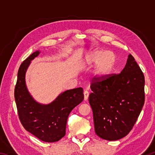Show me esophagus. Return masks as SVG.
<instances>
[{
	"mask_svg": "<svg viewBox=\"0 0 155 155\" xmlns=\"http://www.w3.org/2000/svg\"><path fill=\"white\" fill-rule=\"evenodd\" d=\"M84 100L85 101H87L88 99V97H89V92L87 90H85L84 91Z\"/></svg>",
	"mask_w": 155,
	"mask_h": 155,
	"instance_id": "obj_1",
	"label": "esophagus"
}]
</instances>
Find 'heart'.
Wrapping results in <instances>:
<instances>
[{"instance_id":"b5f03b06","label":"heart","mask_w":155,"mask_h":155,"mask_svg":"<svg viewBox=\"0 0 155 155\" xmlns=\"http://www.w3.org/2000/svg\"><path fill=\"white\" fill-rule=\"evenodd\" d=\"M85 64L88 67H93L97 64L96 76L99 78L105 77L114 70L115 57L111 52L96 50L86 56Z\"/></svg>"}]
</instances>
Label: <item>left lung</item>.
<instances>
[{
	"mask_svg": "<svg viewBox=\"0 0 155 155\" xmlns=\"http://www.w3.org/2000/svg\"><path fill=\"white\" fill-rule=\"evenodd\" d=\"M144 76L131 54L118 74L91 84L89 102L96 135L115 141L128 134L144 104Z\"/></svg>",
	"mask_w": 155,
	"mask_h": 155,
	"instance_id": "left-lung-1",
	"label": "left lung"
}]
</instances>
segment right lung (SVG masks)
<instances>
[{
  "label": "right lung",
  "mask_w": 155,
  "mask_h": 155,
  "mask_svg": "<svg viewBox=\"0 0 155 155\" xmlns=\"http://www.w3.org/2000/svg\"><path fill=\"white\" fill-rule=\"evenodd\" d=\"M40 51L34 52L20 65L14 96L18 115L24 128L45 142H55L65 135L67 120L72 110L83 101L82 87L63 91L51 103L37 102L26 85V72Z\"/></svg>",
  "instance_id": "1"
}]
</instances>
